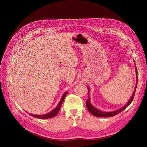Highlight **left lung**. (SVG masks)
<instances>
[{"instance_id": "obj_1", "label": "left lung", "mask_w": 147, "mask_h": 147, "mask_svg": "<svg viewBox=\"0 0 147 147\" xmlns=\"http://www.w3.org/2000/svg\"><path fill=\"white\" fill-rule=\"evenodd\" d=\"M135 62V61H134ZM136 86H135V89L134 92L131 96V97L130 98V99L129 100V101L127 102V103L124 105L123 107H122L121 108H120L117 110L113 111V112H103V111L100 110L99 109H97V108H96L95 107L93 106L92 105V104L91 103L90 101V88H88V98L86 102V108L88 110L89 112H90L92 115H94L95 117H113L115 115H116L117 114H118L119 113L121 112L122 111H123L124 109H126L127 107L131 104V103L132 102V101L133 100V99H134V97L135 95V92H136V88H137V68H136Z\"/></svg>"}]
</instances>
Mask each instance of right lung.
Returning a JSON list of instances; mask_svg holds the SVG:
<instances>
[{"instance_id":"add662e5","label":"right lung","mask_w":147,"mask_h":147,"mask_svg":"<svg viewBox=\"0 0 147 147\" xmlns=\"http://www.w3.org/2000/svg\"><path fill=\"white\" fill-rule=\"evenodd\" d=\"M67 91L64 93L63 96H62V97H61V100L59 102V104H57V105L56 106V107L53 109L52 111H51L50 112H49L45 115H33V114H30V113H29V114H30L31 116H32L33 117L39 118V119H47V118H50L55 117L56 115L59 112V111L61 108V106L62 104H63V102L64 101V99L67 94Z\"/></svg>"}]
</instances>
